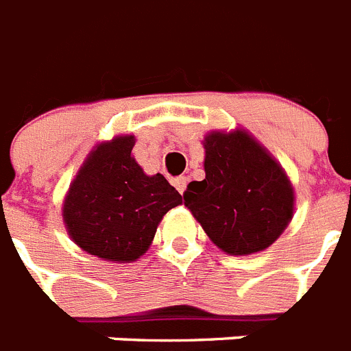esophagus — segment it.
<instances>
[{"label":"esophagus","mask_w":351,"mask_h":351,"mask_svg":"<svg viewBox=\"0 0 351 351\" xmlns=\"http://www.w3.org/2000/svg\"><path fill=\"white\" fill-rule=\"evenodd\" d=\"M186 184H188V178H184V176H181V178L173 179V186L178 188V192L182 193L184 190H186Z\"/></svg>","instance_id":"1"}]
</instances>
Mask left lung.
<instances>
[{
	"mask_svg": "<svg viewBox=\"0 0 351 351\" xmlns=\"http://www.w3.org/2000/svg\"><path fill=\"white\" fill-rule=\"evenodd\" d=\"M204 173L184 204L217 247L247 256L280 239L294 217L296 195L285 169L245 129L211 130L202 140Z\"/></svg>",
	"mask_w": 351,
	"mask_h": 351,
	"instance_id": "obj_1",
	"label": "left lung"
}]
</instances>
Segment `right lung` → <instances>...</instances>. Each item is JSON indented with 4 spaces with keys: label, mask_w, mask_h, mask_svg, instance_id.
<instances>
[{
    "label": "right lung",
    "mask_w": 351,
    "mask_h": 351,
    "mask_svg": "<svg viewBox=\"0 0 351 351\" xmlns=\"http://www.w3.org/2000/svg\"><path fill=\"white\" fill-rule=\"evenodd\" d=\"M134 143V134H118L95 145L62 202L69 239L106 262L141 258L165 213L182 202L161 173L147 176L136 163Z\"/></svg>",
    "instance_id": "1"
}]
</instances>
